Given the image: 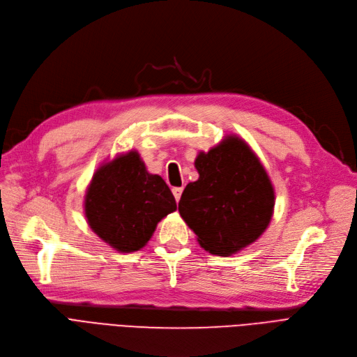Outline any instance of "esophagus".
<instances>
[{
  "instance_id": "34e87169",
  "label": "esophagus",
  "mask_w": 357,
  "mask_h": 357,
  "mask_svg": "<svg viewBox=\"0 0 357 357\" xmlns=\"http://www.w3.org/2000/svg\"><path fill=\"white\" fill-rule=\"evenodd\" d=\"M181 193H183V188H173V195H174V197H176L177 202L180 200Z\"/></svg>"
}]
</instances>
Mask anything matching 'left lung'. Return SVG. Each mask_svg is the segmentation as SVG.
I'll return each instance as SVG.
<instances>
[{
    "label": "left lung",
    "mask_w": 357,
    "mask_h": 357,
    "mask_svg": "<svg viewBox=\"0 0 357 357\" xmlns=\"http://www.w3.org/2000/svg\"><path fill=\"white\" fill-rule=\"evenodd\" d=\"M199 178L185 185L178 211L199 244L231 256L256 241L267 228L275 192L266 169L238 137H228L195 161Z\"/></svg>",
    "instance_id": "8db88e82"
}]
</instances>
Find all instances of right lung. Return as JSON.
I'll return each instance as SVG.
<instances>
[{
	"mask_svg": "<svg viewBox=\"0 0 357 357\" xmlns=\"http://www.w3.org/2000/svg\"><path fill=\"white\" fill-rule=\"evenodd\" d=\"M91 229L121 252L142 248L160 220L177 209L165 181L149 174L137 151L101 165L86 195Z\"/></svg>",
	"mask_w": 357,
	"mask_h": 357,
	"instance_id": "add662e5",
	"label": "right lung"
}]
</instances>
